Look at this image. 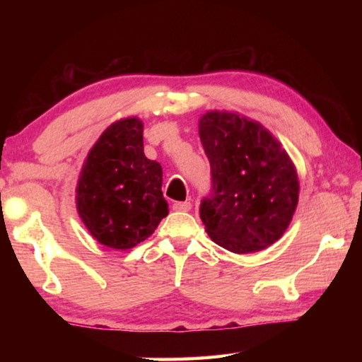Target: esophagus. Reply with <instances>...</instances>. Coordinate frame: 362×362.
<instances>
[{
	"mask_svg": "<svg viewBox=\"0 0 362 362\" xmlns=\"http://www.w3.org/2000/svg\"><path fill=\"white\" fill-rule=\"evenodd\" d=\"M173 209L180 211V212H188L189 209H192V203H188V201H183V203H174Z\"/></svg>",
	"mask_w": 362,
	"mask_h": 362,
	"instance_id": "1",
	"label": "esophagus"
}]
</instances>
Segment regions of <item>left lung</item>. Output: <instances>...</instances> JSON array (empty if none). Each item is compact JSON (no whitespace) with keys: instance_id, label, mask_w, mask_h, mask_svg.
Returning <instances> with one entry per match:
<instances>
[{"instance_id":"8db88e82","label":"left lung","mask_w":362,"mask_h":362,"mask_svg":"<svg viewBox=\"0 0 362 362\" xmlns=\"http://www.w3.org/2000/svg\"><path fill=\"white\" fill-rule=\"evenodd\" d=\"M199 139L212 174L211 194L199 207L207 235L235 254L272 246L298 203L289 155L260 122L230 112L201 116Z\"/></svg>"}]
</instances>
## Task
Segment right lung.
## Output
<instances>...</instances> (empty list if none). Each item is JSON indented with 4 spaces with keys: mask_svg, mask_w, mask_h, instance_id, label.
Returning <instances> with one entry per match:
<instances>
[{
    "mask_svg": "<svg viewBox=\"0 0 362 362\" xmlns=\"http://www.w3.org/2000/svg\"><path fill=\"white\" fill-rule=\"evenodd\" d=\"M161 164L144 153V122L136 116L103 131L83 164L76 209L103 246L126 250L145 241L168 216Z\"/></svg>",
    "mask_w": 362,
    "mask_h": 362,
    "instance_id": "add662e5",
    "label": "right lung"
}]
</instances>
